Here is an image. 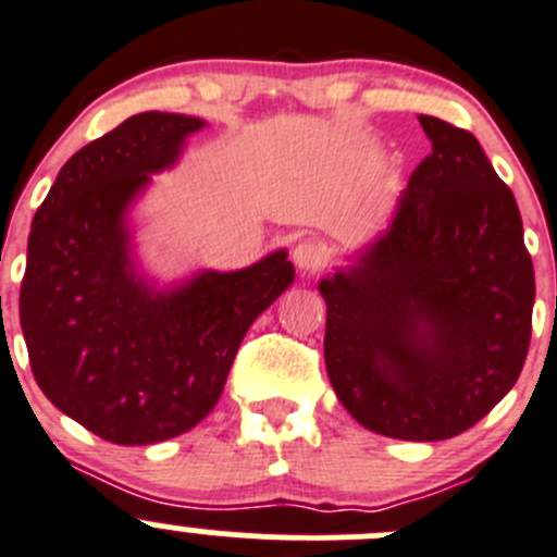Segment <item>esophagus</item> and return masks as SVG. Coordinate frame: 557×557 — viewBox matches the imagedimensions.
I'll list each match as a JSON object with an SVG mask.
<instances>
[{
  "label": "esophagus",
  "mask_w": 557,
  "mask_h": 557,
  "mask_svg": "<svg viewBox=\"0 0 557 557\" xmlns=\"http://www.w3.org/2000/svg\"><path fill=\"white\" fill-rule=\"evenodd\" d=\"M292 260H295L297 271L300 273H313L327 262V251L317 240H300V244L292 249Z\"/></svg>",
  "instance_id": "1"
}]
</instances>
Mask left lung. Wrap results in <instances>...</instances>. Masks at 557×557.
Masks as SVG:
<instances>
[{
	"label": "left lung",
	"instance_id": "obj_1",
	"mask_svg": "<svg viewBox=\"0 0 557 557\" xmlns=\"http://www.w3.org/2000/svg\"><path fill=\"white\" fill-rule=\"evenodd\" d=\"M431 140L389 224L319 278L324 366L344 409L400 442H444L511 387L536 284L515 195L471 132L420 115Z\"/></svg>",
	"mask_w": 557,
	"mask_h": 557
}]
</instances>
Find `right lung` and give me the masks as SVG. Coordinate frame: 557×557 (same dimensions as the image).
<instances>
[{"mask_svg":"<svg viewBox=\"0 0 557 557\" xmlns=\"http://www.w3.org/2000/svg\"><path fill=\"white\" fill-rule=\"evenodd\" d=\"M200 129L197 115H129L67 159L32 222L21 284L32 373L59 411L124 447L206 420L244 335L295 281L286 249L175 281L137 255V202Z\"/></svg>","mask_w":557,"mask_h":557,"instance_id":"right-lung-1","label":"right lung"}]
</instances>
